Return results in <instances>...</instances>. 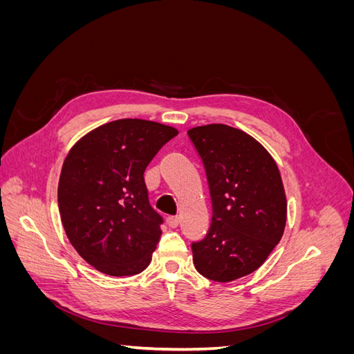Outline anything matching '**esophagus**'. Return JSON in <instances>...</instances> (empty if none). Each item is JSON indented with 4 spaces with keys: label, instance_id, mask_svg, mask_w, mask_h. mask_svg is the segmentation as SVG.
<instances>
[{
    "label": "esophagus",
    "instance_id": "esophagus-1",
    "mask_svg": "<svg viewBox=\"0 0 354 354\" xmlns=\"http://www.w3.org/2000/svg\"><path fill=\"white\" fill-rule=\"evenodd\" d=\"M178 218L177 217H168L167 218V224H168V226L171 227V229H176L177 226H178Z\"/></svg>",
    "mask_w": 354,
    "mask_h": 354
}]
</instances>
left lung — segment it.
<instances>
[{
    "instance_id": "left-lung-1",
    "label": "left lung",
    "mask_w": 354,
    "mask_h": 354,
    "mask_svg": "<svg viewBox=\"0 0 354 354\" xmlns=\"http://www.w3.org/2000/svg\"><path fill=\"white\" fill-rule=\"evenodd\" d=\"M207 171L212 221L192 245L196 270L216 282L251 274L282 239L286 195L272 155L254 137L224 124L187 131Z\"/></svg>"
}]
</instances>
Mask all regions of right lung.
Here are the masks:
<instances>
[{"instance_id": "obj_1", "label": "right lung", "mask_w": 354, "mask_h": 354, "mask_svg": "<svg viewBox=\"0 0 354 354\" xmlns=\"http://www.w3.org/2000/svg\"><path fill=\"white\" fill-rule=\"evenodd\" d=\"M178 134L146 120H118L75 143L57 187L63 229L77 252L109 276L142 273L152 261L162 217L149 203L145 169Z\"/></svg>"}]
</instances>
